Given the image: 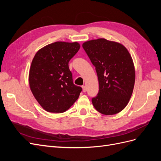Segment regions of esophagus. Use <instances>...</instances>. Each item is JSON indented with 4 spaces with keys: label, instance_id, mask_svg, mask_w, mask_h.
Wrapping results in <instances>:
<instances>
[{
    "label": "esophagus",
    "instance_id": "34e87169",
    "mask_svg": "<svg viewBox=\"0 0 161 161\" xmlns=\"http://www.w3.org/2000/svg\"><path fill=\"white\" fill-rule=\"evenodd\" d=\"M82 91H83L84 92H85L86 91V86L84 85V86H82Z\"/></svg>",
    "mask_w": 161,
    "mask_h": 161
}]
</instances>
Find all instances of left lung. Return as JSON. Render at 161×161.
<instances>
[{"instance_id": "obj_1", "label": "left lung", "mask_w": 161, "mask_h": 161, "mask_svg": "<svg viewBox=\"0 0 161 161\" xmlns=\"http://www.w3.org/2000/svg\"><path fill=\"white\" fill-rule=\"evenodd\" d=\"M82 47L95 67L99 90L92 98L95 108L104 115L122 111L132 94L135 69L132 58L121 43L101 38L85 42Z\"/></svg>"}]
</instances>
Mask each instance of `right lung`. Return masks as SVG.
<instances>
[{
	"label": "right lung",
	"mask_w": 161,
	"mask_h": 161,
	"mask_svg": "<svg viewBox=\"0 0 161 161\" xmlns=\"http://www.w3.org/2000/svg\"><path fill=\"white\" fill-rule=\"evenodd\" d=\"M79 49L77 42H56L34 56L29 82L33 96L46 111L63 113L79 98L82 89L73 83L69 62Z\"/></svg>",
	"instance_id": "obj_1"
}]
</instances>
